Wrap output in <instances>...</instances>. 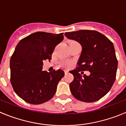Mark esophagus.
Segmentation results:
<instances>
[{"instance_id": "34e87169", "label": "esophagus", "mask_w": 126, "mask_h": 126, "mask_svg": "<svg viewBox=\"0 0 126 126\" xmlns=\"http://www.w3.org/2000/svg\"><path fill=\"white\" fill-rule=\"evenodd\" d=\"M68 71H64V73H65V75H68Z\"/></svg>"}]
</instances>
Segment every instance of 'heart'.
<instances>
[{"label":"heart","instance_id":"heart-1","mask_svg":"<svg viewBox=\"0 0 126 126\" xmlns=\"http://www.w3.org/2000/svg\"><path fill=\"white\" fill-rule=\"evenodd\" d=\"M62 65L63 66H64V68H68L71 66V62H68V61H66V62H64L63 63H62Z\"/></svg>","mask_w":126,"mask_h":126}]
</instances>
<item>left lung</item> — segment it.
<instances>
[{
	"mask_svg": "<svg viewBox=\"0 0 126 126\" xmlns=\"http://www.w3.org/2000/svg\"><path fill=\"white\" fill-rule=\"evenodd\" d=\"M64 35L82 47L78 66L70 71L74 76L70 84L73 96L86 103L100 99L111 90L116 79L117 60L113 43L95 30H78ZM85 70L90 71V75L82 77L79 72Z\"/></svg>",
	"mask_w": 126,
	"mask_h": 126,
	"instance_id": "left-lung-1",
	"label": "left lung"
}]
</instances>
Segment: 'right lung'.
Segmentation results:
<instances>
[{
    "label": "right lung",
    "instance_id": "1",
    "mask_svg": "<svg viewBox=\"0 0 126 126\" xmlns=\"http://www.w3.org/2000/svg\"><path fill=\"white\" fill-rule=\"evenodd\" d=\"M63 40V33L37 32L23 38L15 47L10 62V82L15 93L27 103L40 104L51 99L63 70L42 71L43 62L51 59L55 47Z\"/></svg>",
    "mask_w": 126,
    "mask_h": 126
}]
</instances>
